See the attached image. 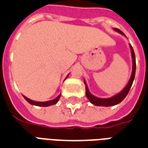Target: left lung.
Returning <instances> with one entry per match:
<instances>
[{
  "label": "left lung",
  "mask_w": 148,
  "mask_h": 148,
  "mask_svg": "<svg viewBox=\"0 0 148 148\" xmlns=\"http://www.w3.org/2000/svg\"><path fill=\"white\" fill-rule=\"evenodd\" d=\"M116 32H118L119 33L124 36V33L123 32H121L119 29H114ZM130 48L131 50V56H132V64H133V66H132V73L130 78L129 82L126 85V87L124 88L121 92L118 93V94L115 95L114 96L110 97V98H107V99H101V98H98V97L95 96L93 95L89 92L88 88L87 85V83L85 82V80H84V84H85V89H86V96L88 99L91 103H92L95 106H116V105L120 103L123 100L126 96L128 94L130 89L131 88L132 84L134 82V77H135V72H136V59H135V54H134V51L133 49V47L130 44Z\"/></svg>",
  "instance_id": "1"
}]
</instances>
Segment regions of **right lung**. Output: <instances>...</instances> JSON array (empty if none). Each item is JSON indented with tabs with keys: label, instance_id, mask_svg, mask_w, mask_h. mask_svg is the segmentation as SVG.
I'll return each instance as SVG.
<instances>
[{
	"label": "right lung",
	"instance_id": "add662e5",
	"mask_svg": "<svg viewBox=\"0 0 148 148\" xmlns=\"http://www.w3.org/2000/svg\"><path fill=\"white\" fill-rule=\"evenodd\" d=\"M69 75V74H68ZM68 75L66 77V78H67V77ZM60 95H61V93L58 95V96L56 97V99H53V100H49V101H32L31 99H29V98H27L25 97V95H23L24 97V99L26 100L29 103H30L31 105H33V106H42V107H47V106H53V105L56 104L59 101L60 98Z\"/></svg>",
	"mask_w": 148,
	"mask_h": 148
}]
</instances>
